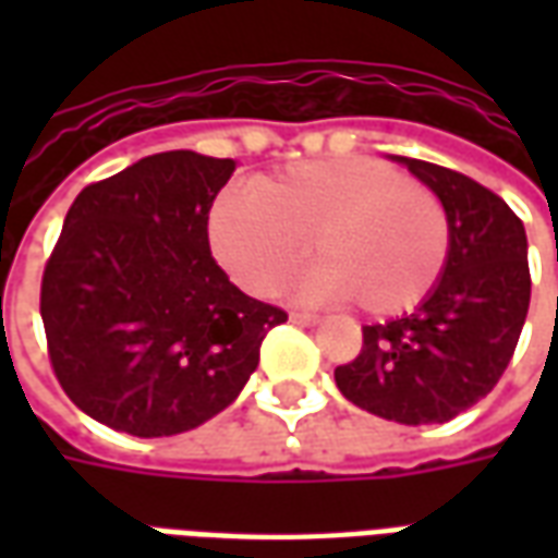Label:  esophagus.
<instances>
[{"mask_svg":"<svg viewBox=\"0 0 558 558\" xmlns=\"http://www.w3.org/2000/svg\"><path fill=\"white\" fill-rule=\"evenodd\" d=\"M290 319H292V323H299V326H316V323H319V316L304 314V311H292Z\"/></svg>","mask_w":558,"mask_h":558,"instance_id":"obj_1","label":"esophagus"}]
</instances>
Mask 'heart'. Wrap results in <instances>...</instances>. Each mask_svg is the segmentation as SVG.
Returning a JSON list of instances; mask_svg holds the SVG:
<instances>
[{
    "label": "heart",
    "instance_id": "heart-1",
    "mask_svg": "<svg viewBox=\"0 0 558 558\" xmlns=\"http://www.w3.org/2000/svg\"><path fill=\"white\" fill-rule=\"evenodd\" d=\"M307 238L311 299H352L367 316H400L442 278L451 223L430 187L374 158L292 163L259 179L254 196L220 194L208 215L215 254L256 295L287 283Z\"/></svg>",
    "mask_w": 558,
    "mask_h": 558
}]
</instances>
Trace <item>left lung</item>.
<instances>
[{
    "instance_id": "obj_1",
    "label": "left lung",
    "mask_w": 558,
    "mask_h": 558,
    "mask_svg": "<svg viewBox=\"0 0 558 558\" xmlns=\"http://www.w3.org/2000/svg\"><path fill=\"white\" fill-rule=\"evenodd\" d=\"M442 199L451 251L418 311L362 328V350L335 367L340 395L398 424L451 421L499 383L532 295L523 220L463 172L400 158Z\"/></svg>"
}]
</instances>
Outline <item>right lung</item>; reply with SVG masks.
Instances as JSON below:
<instances>
[{"instance_id":"right-lung-1","label":"right lung","mask_w":558,"mask_h":558,"mask_svg":"<svg viewBox=\"0 0 558 558\" xmlns=\"http://www.w3.org/2000/svg\"><path fill=\"white\" fill-rule=\"evenodd\" d=\"M235 160L160 151L86 184L44 266L47 355L107 427L172 436L227 410L287 311L230 283L208 211Z\"/></svg>"}]
</instances>
